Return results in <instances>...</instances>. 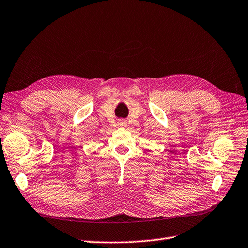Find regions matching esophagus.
Wrapping results in <instances>:
<instances>
[{
	"mask_svg": "<svg viewBox=\"0 0 248 248\" xmlns=\"http://www.w3.org/2000/svg\"><path fill=\"white\" fill-rule=\"evenodd\" d=\"M118 125H119V126H126V121L123 120V119H120V120L118 121Z\"/></svg>",
	"mask_w": 248,
	"mask_h": 248,
	"instance_id": "1",
	"label": "esophagus"
}]
</instances>
